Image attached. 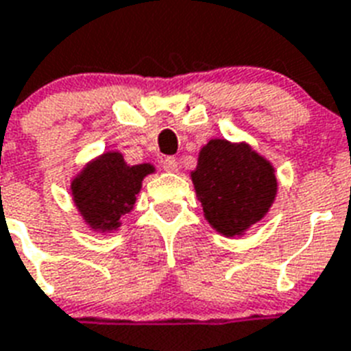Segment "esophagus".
<instances>
[{"instance_id":"esophagus-1","label":"esophagus","mask_w":351,"mask_h":351,"mask_svg":"<svg viewBox=\"0 0 351 351\" xmlns=\"http://www.w3.org/2000/svg\"><path fill=\"white\" fill-rule=\"evenodd\" d=\"M161 165H163V170H167V172H178V161H176V158H165Z\"/></svg>"}]
</instances>
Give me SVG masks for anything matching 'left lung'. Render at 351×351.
I'll return each instance as SVG.
<instances>
[{
  "label": "left lung",
  "mask_w": 351,
  "mask_h": 351,
  "mask_svg": "<svg viewBox=\"0 0 351 351\" xmlns=\"http://www.w3.org/2000/svg\"><path fill=\"white\" fill-rule=\"evenodd\" d=\"M206 221L226 237L262 221L276 197L273 165L249 145L210 140L192 172Z\"/></svg>",
  "instance_id": "left-lung-1"
}]
</instances>
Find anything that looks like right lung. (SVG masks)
<instances>
[{
  "mask_svg": "<svg viewBox=\"0 0 351 351\" xmlns=\"http://www.w3.org/2000/svg\"><path fill=\"white\" fill-rule=\"evenodd\" d=\"M154 172L149 163L129 165L120 152H106L89 163L71 182V193L80 215L95 231L120 228L121 215L134 208L145 176Z\"/></svg>",
  "mask_w": 351,
  "mask_h": 351,
  "instance_id": "right-lung-1",
  "label": "right lung"
}]
</instances>
